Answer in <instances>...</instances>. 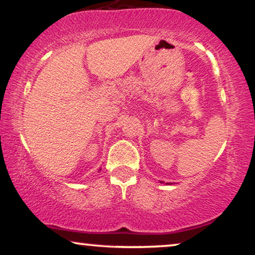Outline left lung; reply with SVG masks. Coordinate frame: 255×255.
Masks as SVG:
<instances>
[{"mask_svg": "<svg viewBox=\"0 0 255 255\" xmlns=\"http://www.w3.org/2000/svg\"><path fill=\"white\" fill-rule=\"evenodd\" d=\"M160 183H162V182H160Z\"/></svg>", "mask_w": 255, "mask_h": 255, "instance_id": "1", "label": "left lung"}]
</instances>
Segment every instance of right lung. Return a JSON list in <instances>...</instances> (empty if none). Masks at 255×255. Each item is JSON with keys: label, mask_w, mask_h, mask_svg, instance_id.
<instances>
[{"label": "right lung", "mask_w": 255, "mask_h": 255, "mask_svg": "<svg viewBox=\"0 0 255 255\" xmlns=\"http://www.w3.org/2000/svg\"><path fill=\"white\" fill-rule=\"evenodd\" d=\"M100 170H101V168H100Z\"/></svg>", "instance_id": "1"}]
</instances>
